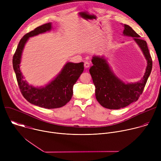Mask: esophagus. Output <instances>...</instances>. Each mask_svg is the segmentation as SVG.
I'll return each mask as SVG.
<instances>
[{
  "mask_svg": "<svg viewBox=\"0 0 161 161\" xmlns=\"http://www.w3.org/2000/svg\"><path fill=\"white\" fill-rule=\"evenodd\" d=\"M89 66H90V63L88 62L87 61L85 62V63H84V67H85L86 69H87V68L89 67Z\"/></svg>",
  "mask_w": 161,
  "mask_h": 161,
  "instance_id": "1",
  "label": "esophagus"
}]
</instances>
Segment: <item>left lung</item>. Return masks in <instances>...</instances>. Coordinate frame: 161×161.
Wrapping results in <instances>:
<instances>
[{
    "label": "left lung",
    "instance_id": "obj_1",
    "mask_svg": "<svg viewBox=\"0 0 161 161\" xmlns=\"http://www.w3.org/2000/svg\"><path fill=\"white\" fill-rule=\"evenodd\" d=\"M122 25L124 27V36L133 38L142 51L147 65L141 80L135 83H125L113 73L104 57H92V62L93 65L90 67L89 72L96 87V99L102 106L110 109L126 107L138 99L152 69V60L147 42L140 38V36L130 26L125 24Z\"/></svg>",
    "mask_w": 161,
    "mask_h": 161
}]
</instances>
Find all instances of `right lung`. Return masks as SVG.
Instances as JSON below:
<instances>
[{
    "mask_svg": "<svg viewBox=\"0 0 161 161\" xmlns=\"http://www.w3.org/2000/svg\"><path fill=\"white\" fill-rule=\"evenodd\" d=\"M52 23L41 25L27 33L19 42L13 58V65L21 92L25 99L36 106L53 109L64 106L73 94V86L84 70V63L67 62L61 71L50 83L43 86H34L24 80L20 70L22 52L29 37L52 30Z\"/></svg>",
    "mask_w": 161,
    "mask_h": 161,
    "instance_id": "1",
    "label": "right lung"
}]
</instances>
